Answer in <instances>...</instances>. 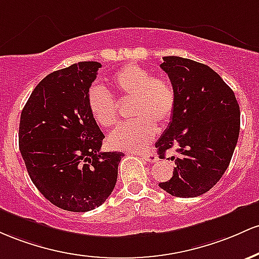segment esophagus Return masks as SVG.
<instances>
[{
	"instance_id": "esophagus-1",
	"label": "esophagus",
	"mask_w": 259,
	"mask_h": 259,
	"mask_svg": "<svg viewBox=\"0 0 259 259\" xmlns=\"http://www.w3.org/2000/svg\"><path fill=\"white\" fill-rule=\"evenodd\" d=\"M141 156L148 162L158 161V156H156V154L152 152V150H149V152H145V153H141Z\"/></svg>"
}]
</instances>
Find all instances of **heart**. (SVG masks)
Segmentation results:
<instances>
[{
	"label": "heart",
	"mask_w": 259,
	"mask_h": 259,
	"mask_svg": "<svg viewBox=\"0 0 259 259\" xmlns=\"http://www.w3.org/2000/svg\"><path fill=\"white\" fill-rule=\"evenodd\" d=\"M111 85L121 97L132 98V121L122 123L110 133L107 144L116 150H139L156 135V122L165 124L172 117L176 93L167 78L153 77L144 67L128 63L116 71ZM88 107L93 120L101 128H110L117 121L116 100L101 85H93L88 93Z\"/></svg>",
	"instance_id": "heart-1"
}]
</instances>
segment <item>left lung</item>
I'll use <instances>...</instances> for the list:
<instances>
[{
    "mask_svg": "<svg viewBox=\"0 0 259 259\" xmlns=\"http://www.w3.org/2000/svg\"><path fill=\"white\" fill-rule=\"evenodd\" d=\"M176 93L167 128L155 143L159 155L175 148L172 177L159 186L190 198L208 192L228 168L240 133V106L230 87L210 67L179 56L162 57Z\"/></svg>",
    "mask_w": 259,
    "mask_h": 259,
    "instance_id": "left-lung-1",
    "label": "left lung"
}]
</instances>
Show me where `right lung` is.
<instances>
[{"instance_id":"right-lung-1","label":"right lung","mask_w":259,"mask_h":259,"mask_svg":"<svg viewBox=\"0 0 259 259\" xmlns=\"http://www.w3.org/2000/svg\"><path fill=\"white\" fill-rule=\"evenodd\" d=\"M101 65L74 63L48 74L29 97L19 122V150L46 199L63 210H93L115 188L123 153L100 152L104 133L88 107Z\"/></svg>"}]
</instances>
